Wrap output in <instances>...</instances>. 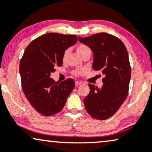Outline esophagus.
<instances>
[{
    "label": "esophagus",
    "instance_id": "34e87169",
    "mask_svg": "<svg viewBox=\"0 0 152 152\" xmlns=\"http://www.w3.org/2000/svg\"><path fill=\"white\" fill-rule=\"evenodd\" d=\"M75 85H76V87H77V86H79V85H81V83L79 82V81H78V80H76V82H75Z\"/></svg>",
    "mask_w": 152,
    "mask_h": 152
}]
</instances>
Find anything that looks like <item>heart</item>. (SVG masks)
I'll use <instances>...</instances> for the list:
<instances>
[{
	"mask_svg": "<svg viewBox=\"0 0 152 152\" xmlns=\"http://www.w3.org/2000/svg\"><path fill=\"white\" fill-rule=\"evenodd\" d=\"M89 50H89V48L87 45H78V48H77V52H78V54L80 55V56L83 54H84V53H85ZM68 52H68V50H67L65 53H64V55H63V58L64 59H65L66 56H67ZM78 73V72H76L75 74H77Z\"/></svg>",
	"mask_w": 152,
	"mask_h": 152,
	"instance_id": "obj_1",
	"label": "heart"
}]
</instances>
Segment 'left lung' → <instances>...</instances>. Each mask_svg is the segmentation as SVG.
<instances>
[{
  "mask_svg": "<svg viewBox=\"0 0 152 152\" xmlns=\"http://www.w3.org/2000/svg\"><path fill=\"white\" fill-rule=\"evenodd\" d=\"M78 40L92 51L93 69L104 75L101 88L89 84L90 92L83 100L85 109L93 118L107 119L118 110L127 96L131 78L127 50L119 38L107 33L79 36Z\"/></svg>",
  "mask_w": 152,
  "mask_h": 152,
  "instance_id": "8db88e82",
  "label": "left lung"
}]
</instances>
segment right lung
<instances>
[{"label":"right lung","instance_id":"add662e5","mask_svg":"<svg viewBox=\"0 0 152 152\" xmlns=\"http://www.w3.org/2000/svg\"><path fill=\"white\" fill-rule=\"evenodd\" d=\"M77 40L76 35L48 33L25 49L19 67L22 88L31 105L43 116L61 112L75 87L73 79L56 83L50 75L55 66H62L64 53Z\"/></svg>","mask_w":152,"mask_h":152}]
</instances>
